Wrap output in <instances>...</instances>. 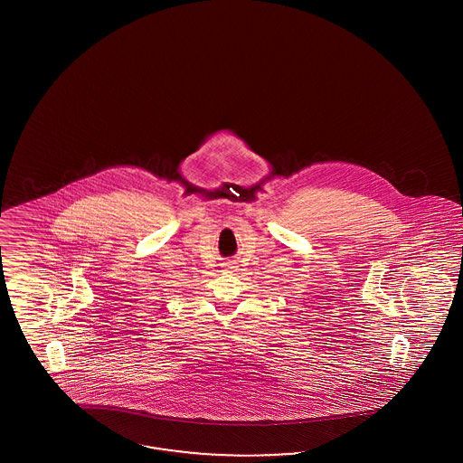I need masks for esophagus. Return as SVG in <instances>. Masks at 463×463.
Here are the masks:
<instances>
[{
  "instance_id": "obj_1",
  "label": "esophagus",
  "mask_w": 463,
  "mask_h": 463,
  "mask_svg": "<svg viewBox=\"0 0 463 463\" xmlns=\"http://www.w3.org/2000/svg\"><path fill=\"white\" fill-rule=\"evenodd\" d=\"M235 268L236 266L233 265V263H225V265H223V271H225V273H233Z\"/></svg>"
}]
</instances>
